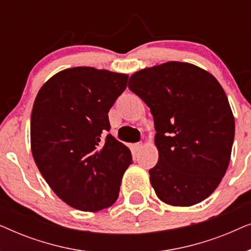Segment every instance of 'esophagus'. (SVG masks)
I'll list each match as a JSON object with an SVG mask.
<instances>
[{"label": "esophagus", "instance_id": "34e87169", "mask_svg": "<svg viewBox=\"0 0 251 251\" xmlns=\"http://www.w3.org/2000/svg\"><path fill=\"white\" fill-rule=\"evenodd\" d=\"M142 147H143L142 143H137V144H135V145H133V149H135L136 151H139L140 149H142Z\"/></svg>", "mask_w": 251, "mask_h": 251}]
</instances>
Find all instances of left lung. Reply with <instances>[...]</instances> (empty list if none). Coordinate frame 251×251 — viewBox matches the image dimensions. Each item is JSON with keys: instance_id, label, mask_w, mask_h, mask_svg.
I'll return each instance as SVG.
<instances>
[{"instance_id": "obj_1", "label": "left lung", "mask_w": 251, "mask_h": 251, "mask_svg": "<svg viewBox=\"0 0 251 251\" xmlns=\"http://www.w3.org/2000/svg\"><path fill=\"white\" fill-rule=\"evenodd\" d=\"M129 82L153 115L159 160L150 180L157 198L176 207L203 201L224 177L234 140L224 89L209 72L180 61L144 68Z\"/></svg>"}]
</instances>
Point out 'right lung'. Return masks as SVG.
<instances>
[{"label":"right lung","instance_id":"obj_1","mask_svg":"<svg viewBox=\"0 0 251 251\" xmlns=\"http://www.w3.org/2000/svg\"><path fill=\"white\" fill-rule=\"evenodd\" d=\"M128 75L73 67L40 89L30 116V149L57 197L72 208L95 212L119 197L131 152L112 135L108 112L126 90Z\"/></svg>","mask_w":251,"mask_h":251}]
</instances>
